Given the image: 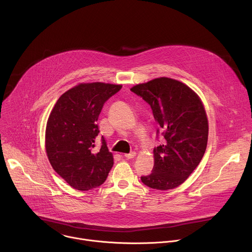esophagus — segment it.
Here are the masks:
<instances>
[{
    "label": "esophagus",
    "instance_id": "1",
    "mask_svg": "<svg viewBox=\"0 0 252 252\" xmlns=\"http://www.w3.org/2000/svg\"><path fill=\"white\" fill-rule=\"evenodd\" d=\"M135 152H131V153H129V154H126L125 155V158H127V159H130V158H133L134 157H135Z\"/></svg>",
    "mask_w": 252,
    "mask_h": 252
}]
</instances>
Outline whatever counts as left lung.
<instances>
[{
	"label": "left lung",
	"instance_id": "8db88e82",
	"mask_svg": "<svg viewBox=\"0 0 252 252\" xmlns=\"http://www.w3.org/2000/svg\"><path fill=\"white\" fill-rule=\"evenodd\" d=\"M132 93L147 101L161 143L154 149L153 172L140 177L149 188L167 190L182 185L199 164L207 146L208 123L198 95L187 85L158 78L136 85Z\"/></svg>",
	"mask_w": 252,
	"mask_h": 252
}]
</instances>
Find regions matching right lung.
Here are the masks:
<instances>
[{"label":"right lung","mask_w":252,"mask_h":252,"mask_svg":"<svg viewBox=\"0 0 252 252\" xmlns=\"http://www.w3.org/2000/svg\"><path fill=\"white\" fill-rule=\"evenodd\" d=\"M123 86L81 84L63 94L49 117L46 151L55 171L78 190L101 186L114 165V158L99 133L97 119L104 102Z\"/></svg>","instance_id":"obj_1"}]
</instances>
